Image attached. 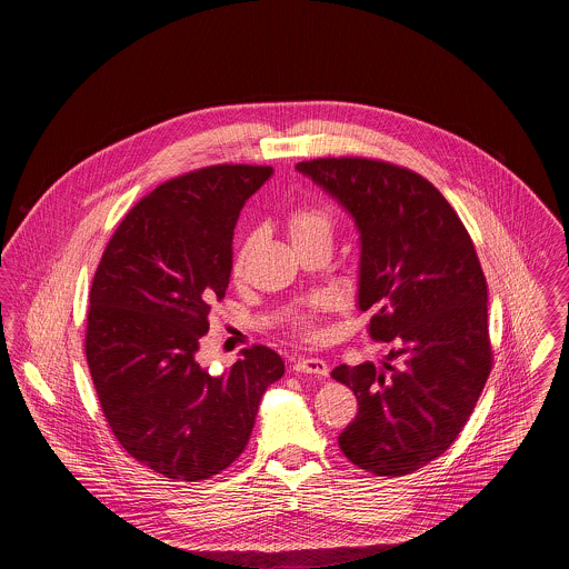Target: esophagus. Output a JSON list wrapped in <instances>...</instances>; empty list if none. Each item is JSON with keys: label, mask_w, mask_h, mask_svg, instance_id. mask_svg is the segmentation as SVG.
<instances>
[{"label": "esophagus", "mask_w": 569, "mask_h": 569, "mask_svg": "<svg viewBox=\"0 0 569 569\" xmlns=\"http://www.w3.org/2000/svg\"><path fill=\"white\" fill-rule=\"evenodd\" d=\"M295 371L297 373H309L316 378H326L328 376V365L322 358H300L295 362Z\"/></svg>", "instance_id": "34e87169"}]
</instances>
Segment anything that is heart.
I'll use <instances>...</instances> for the list:
<instances>
[{
  "label": "heart",
  "mask_w": 569,
  "mask_h": 569,
  "mask_svg": "<svg viewBox=\"0 0 569 569\" xmlns=\"http://www.w3.org/2000/svg\"><path fill=\"white\" fill-rule=\"evenodd\" d=\"M288 228H290V234H292V241H302V239H309V237H330L332 234V216L322 209V207H313V204H302L298 207L297 211H292V216L288 217ZM249 249H251V241L243 239L237 251H234V262H232V272L237 277H241L244 271V262H247V256H249ZM330 302V297H316L309 300L307 309L300 311L297 318H295V325L305 330V332H311L313 330V320H316V313L326 307Z\"/></svg>",
  "instance_id": "heart-1"
}]
</instances>
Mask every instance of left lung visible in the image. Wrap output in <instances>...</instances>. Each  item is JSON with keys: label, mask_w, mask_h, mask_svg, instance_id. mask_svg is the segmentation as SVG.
Wrapping results in <instances>:
<instances>
[{"label": "left lung", "mask_w": 569, "mask_h": 569, "mask_svg": "<svg viewBox=\"0 0 569 569\" xmlns=\"http://www.w3.org/2000/svg\"><path fill=\"white\" fill-rule=\"evenodd\" d=\"M297 170L352 217L358 309L371 313L376 341L399 343L379 367L339 365L330 373L358 399L339 448L365 471L406 476L452 446L490 373L478 253L450 202L407 168L322 158Z\"/></svg>", "instance_id": "obj_1"}]
</instances>
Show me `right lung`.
<instances>
[{
	"label": "right lung",
	"instance_id": "obj_1",
	"mask_svg": "<svg viewBox=\"0 0 569 569\" xmlns=\"http://www.w3.org/2000/svg\"><path fill=\"white\" fill-rule=\"evenodd\" d=\"M271 174L219 163L158 186L123 217L93 277L84 352L100 406L126 452L163 478L230 467L286 371L264 346L219 376L196 360L230 283L239 213Z\"/></svg>",
	"mask_w": 569,
	"mask_h": 569
}]
</instances>
